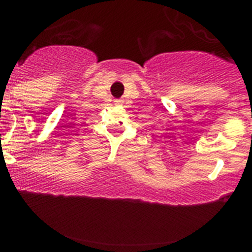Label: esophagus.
<instances>
[{"label": "esophagus", "instance_id": "obj_1", "mask_svg": "<svg viewBox=\"0 0 252 252\" xmlns=\"http://www.w3.org/2000/svg\"><path fill=\"white\" fill-rule=\"evenodd\" d=\"M116 103H117V104H122V101H117V102H116Z\"/></svg>", "mask_w": 252, "mask_h": 252}]
</instances>
